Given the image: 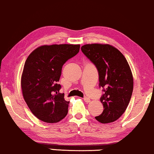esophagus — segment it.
I'll return each mask as SVG.
<instances>
[{
  "mask_svg": "<svg viewBox=\"0 0 154 154\" xmlns=\"http://www.w3.org/2000/svg\"><path fill=\"white\" fill-rule=\"evenodd\" d=\"M84 100L86 102V103H89V102H90V99L86 96L84 97Z\"/></svg>",
  "mask_w": 154,
  "mask_h": 154,
  "instance_id": "34e87169",
  "label": "esophagus"
}]
</instances>
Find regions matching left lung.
<instances>
[{
	"label": "left lung",
	"mask_w": 154,
	"mask_h": 154,
	"mask_svg": "<svg viewBox=\"0 0 154 154\" xmlns=\"http://www.w3.org/2000/svg\"><path fill=\"white\" fill-rule=\"evenodd\" d=\"M82 52L95 65L99 74V86L103 88L100 101L103 113L95 117L103 124L116 121L125 112L133 91V77L124 56L108 44H86Z\"/></svg>",
	"instance_id": "obj_1"
}]
</instances>
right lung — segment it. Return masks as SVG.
Instances as JSON below:
<instances>
[{
    "mask_svg": "<svg viewBox=\"0 0 154 154\" xmlns=\"http://www.w3.org/2000/svg\"><path fill=\"white\" fill-rule=\"evenodd\" d=\"M80 45L40 46L26 60L22 75L24 99L34 116L46 123H56L68 114L70 102L60 93L58 84L63 65L73 57Z\"/></svg>",
    "mask_w": 154,
    "mask_h": 154,
    "instance_id": "obj_1",
    "label": "right lung"
}]
</instances>
